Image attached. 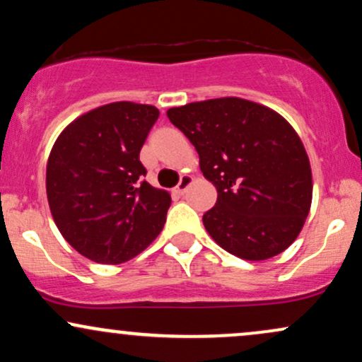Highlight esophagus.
<instances>
[{
    "label": "esophagus",
    "mask_w": 362,
    "mask_h": 362,
    "mask_svg": "<svg viewBox=\"0 0 362 362\" xmlns=\"http://www.w3.org/2000/svg\"><path fill=\"white\" fill-rule=\"evenodd\" d=\"M192 182H194V177L192 175H182L180 182H178V185L175 187L177 194L184 195L187 192V189H189V187L192 185Z\"/></svg>",
    "instance_id": "1"
}]
</instances>
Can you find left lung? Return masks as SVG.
Segmentation results:
<instances>
[{
	"label": "left lung",
	"instance_id": "left-lung-1",
	"mask_svg": "<svg viewBox=\"0 0 362 362\" xmlns=\"http://www.w3.org/2000/svg\"><path fill=\"white\" fill-rule=\"evenodd\" d=\"M199 153L218 201L202 218L231 255L267 260L298 238L313 197L310 158L294 127L262 103L211 98L167 110Z\"/></svg>",
	"mask_w": 362,
	"mask_h": 362
}]
</instances>
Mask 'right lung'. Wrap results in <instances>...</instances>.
<instances>
[{
  "mask_svg": "<svg viewBox=\"0 0 362 362\" xmlns=\"http://www.w3.org/2000/svg\"><path fill=\"white\" fill-rule=\"evenodd\" d=\"M160 110L112 102L62 129L49 153L45 190L57 230L97 264L139 255L163 230L172 197L143 180L139 151Z\"/></svg>",
  "mask_w": 362,
  "mask_h": 362,
  "instance_id": "1",
  "label": "right lung"
}]
</instances>
